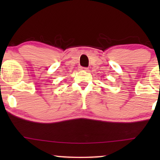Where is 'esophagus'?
I'll return each instance as SVG.
<instances>
[{
  "label": "esophagus",
  "mask_w": 160,
  "mask_h": 160,
  "mask_svg": "<svg viewBox=\"0 0 160 160\" xmlns=\"http://www.w3.org/2000/svg\"><path fill=\"white\" fill-rule=\"evenodd\" d=\"M80 70H81V71H88V68H80Z\"/></svg>",
  "instance_id": "34e87169"
}]
</instances>
